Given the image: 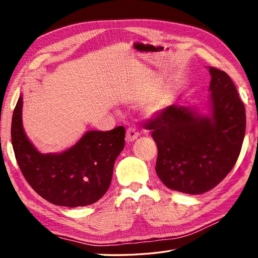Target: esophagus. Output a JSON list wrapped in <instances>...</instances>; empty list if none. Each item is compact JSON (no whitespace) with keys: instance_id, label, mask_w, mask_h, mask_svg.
I'll use <instances>...</instances> for the list:
<instances>
[{"instance_id":"1","label":"esophagus","mask_w":258,"mask_h":258,"mask_svg":"<svg viewBox=\"0 0 258 258\" xmlns=\"http://www.w3.org/2000/svg\"><path fill=\"white\" fill-rule=\"evenodd\" d=\"M139 137V131L136 127H129L126 131V141L127 142H134L136 139Z\"/></svg>"}]
</instances>
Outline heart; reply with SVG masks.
Returning a JSON list of instances; mask_svg holds the SVG:
<instances>
[{
	"instance_id": "obj_1",
	"label": "heart",
	"mask_w": 258,
	"mask_h": 258,
	"mask_svg": "<svg viewBox=\"0 0 258 258\" xmlns=\"http://www.w3.org/2000/svg\"><path fill=\"white\" fill-rule=\"evenodd\" d=\"M168 105V100L166 99H162L157 101V102H154L152 103L150 106L147 107V112L148 113H157L159 111H161L163 107Z\"/></svg>"
}]
</instances>
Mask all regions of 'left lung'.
Masks as SVG:
<instances>
[{
  "label": "left lung",
  "instance_id": "obj_1",
  "mask_svg": "<svg viewBox=\"0 0 258 258\" xmlns=\"http://www.w3.org/2000/svg\"><path fill=\"white\" fill-rule=\"evenodd\" d=\"M209 114L169 105L146 123L157 144L156 173L168 188L204 194L220 184L239 157L245 107L229 75L209 68Z\"/></svg>",
  "mask_w": 258,
  "mask_h": 258
}]
</instances>
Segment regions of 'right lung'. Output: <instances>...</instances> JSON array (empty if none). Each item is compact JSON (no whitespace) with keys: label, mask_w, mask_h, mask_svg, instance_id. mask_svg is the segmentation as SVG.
<instances>
[{"label":"right lung","mask_w":258,"mask_h":258,"mask_svg":"<svg viewBox=\"0 0 258 258\" xmlns=\"http://www.w3.org/2000/svg\"><path fill=\"white\" fill-rule=\"evenodd\" d=\"M22 97L12 119V143L18 166L30 186L50 204L85 207L107 191L113 168L124 146V128L87 131L69 150L42 154L29 141L22 127Z\"/></svg>","instance_id":"obj_1"}]
</instances>
